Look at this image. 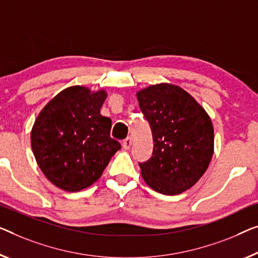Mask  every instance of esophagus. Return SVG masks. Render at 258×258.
<instances>
[{"label": "esophagus", "instance_id": "esophagus-1", "mask_svg": "<svg viewBox=\"0 0 258 258\" xmlns=\"http://www.w3.org/2000/svg\"><path fill=\"white\" fill-rule=\"evenodd\" d=\"M131 145H132V139H131V138H126L125 140H122V148L126 149V151L130 149Z\"/></svg>", "mask_w": 258, "mask_h": 258}]
</instances>
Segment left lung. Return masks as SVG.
<instances>
[{
    "instance_id": "1",
    "label": "left lung",
    "mask_w": 258,
    "mask_h": 258,
    "mask_svg": "<svg viewBox=\"0 0 258 258\" xmlns=\"http://www.w3.org/2000/svg\"><path fill=\"white\" fill-rule=\"evenodd\" d=\"M137 97L154 142L151 159L139 163L142 178L162 195L182 194L198 182L212 159V121L177 86L155 84L140 90Z\"/></svg>"
}]
</instances>
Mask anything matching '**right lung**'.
<instances>
[{"instance_id": "obj_1", "label": "right lung", "mask_w": 258, "mask_h": 258, "mask_svg": "<svg viewBox=\"0 0 258 258\" xmlns=\"http://www.w3.org/2000/svg\"><path fill=\"white\" fill-rule=\"evenodd\" d=\"M105 98L104 90L69 87L38 114L31 147L41 171L60 189L76 192L90 186L121 148L110 137L111 119L101 114Z\"/></svg>"}]
</instances>
